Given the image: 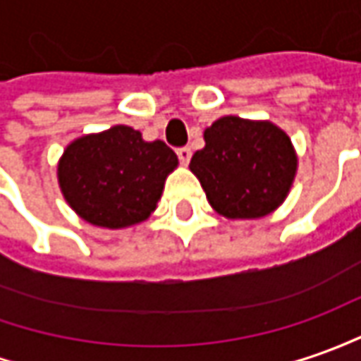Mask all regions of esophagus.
Masks as SVG:
<instances>
[{"mask_svg":"<svg viewBox=\"0 0 361 361\" xmlns=\"http://www.w3.org/2000/svg\"><path fill=\"white\" fill-rule=\"evenodd\" d=\"M178 158L183 166H188L191 160V148H180L178 149Z\"/></svg>","mask_w":361,"mask_h":361,"instance_id":"34e87169","label":"esophagus"}]
</instances>
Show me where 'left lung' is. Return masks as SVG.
Listing matches in <instances>:
<instances>
[{
    "label": "left lung",
    "instance_id": "obj_1",
    "mask_svg": "<svg viewBox=\"0 0 361 361\" xmlns=\"http://www.w3.org/2000/svg\"><path fill=\"white\" fill-rule=\"evenodd\" d=\"M190 170L225 219H261L283 205L298 170L290 136L271 120L221 116L203 132Z\"/></svg>",
    "mask_w": 361,
    "mask_h": 361
}]
</instances>
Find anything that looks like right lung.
<instances>
[{"label": "right lung", "instance_id": "obj_1", "mask_svg": "<svg viewBox=\"0 0 361 361\" xmlns=\"http://www.w3.org/2000/svg\"><path fill=\"white\" fill-rule=\"evenodd\" d=\"M178 156L161 140L146 142L138 130L116 124L68 144L57 180L68 207L104 229H126L156 212Z\"/></svg>", "mask_w": 361, "mask_h": 361}]
</instances>
